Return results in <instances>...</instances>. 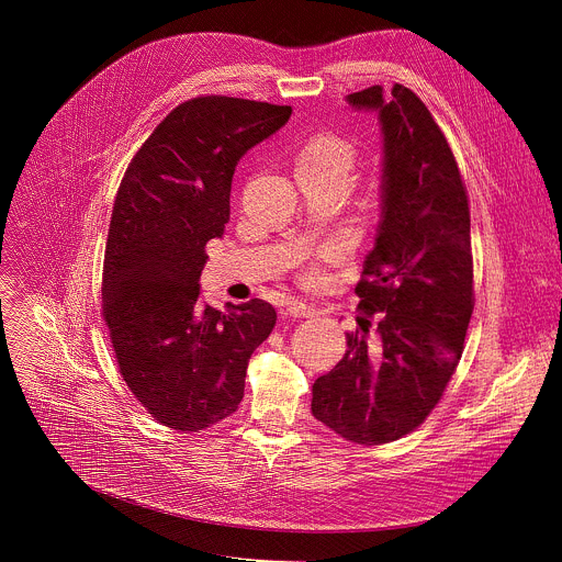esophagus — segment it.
I'll use <instances>...</instances> for the list:
<instances>
[{
  "instance_id": "1",
  "label": "esophagus",
  "mask_w": 562,
  "mask_h": 562,
  "mask_svg": "<svg viewBox=\"0 0 562 562\" xmlns=\"http://www.w3.org/2000/svg\"><path fill=\"white\" fill-rule=\"evenodd\" d=\"M286 313L293 317H313L315 315V306L302 302V300H291L286 306Z\"/></svg>"
}]
</instances>
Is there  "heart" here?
<instances>
[{"instance_id":"1","label":"heart","mask_w":562,"mask_h":562,"mask_svg":"<svg viewBox=\"0 0 562 562\" xmlns=\"http://www.w3.org/2000/svg\"><path fill=\"white\" fill-rule=\"evenodd\" d=\"M358 148L351 139L340 135H315L295 155V173H313L347 182L356 167ZM342 256L340 243H329L319 249L302 269L300 282L308 289L323 286L327 282L325 265L336 262Z\"/></svg>"}]
</instances>
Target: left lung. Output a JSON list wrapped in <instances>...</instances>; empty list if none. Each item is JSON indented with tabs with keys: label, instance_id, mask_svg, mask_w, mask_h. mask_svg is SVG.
<instances>
[{
	"label": "left lung",
	"instance_id": "left-lung-1",
	"mask_svg": "<svg viewBox=\"0 0 562 562\" xmlns=\"http://www.w3.org/2000/svg\"><path fill=\"white\" fill-rule=\"evenodd\" d=\"M384 135L382 220L356 284L358 329L313 382L311 412L356 445L420 427L456 373L473 311L469 198L453 150L425 102L395 85L351 93Z\"/></svg>",
	"mask_w": 562,
	"mask_h": 562
}]
</instances>
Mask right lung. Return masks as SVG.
<instances>
[{
	"instance_id": "1",
	"label": "right lung",
	"mask_w": 562,
	"mask_h": 562,
	"mask_svg": "<svg viewBox=\"0 0 562 562\" xmlns=\"http://www.w3.org/2000/svg\"><path fill=\"white\" fill-rule=\"evenodd\" d=\"M291 106L202 95L176 106L133 155L115 195L102 311L120 373L176 431H202L245 395L251 353L276 327L265 300L200 302L209 239L222 237L235 167Z\"/></svg>"
}]
</instances>
